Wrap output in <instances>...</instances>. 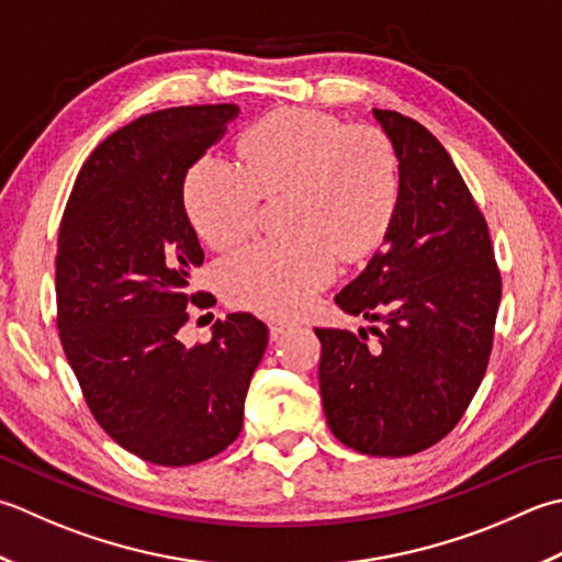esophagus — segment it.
Masks as SVG:
<instances>
[{"label":"esophagus","mask_w":562,"mask_h":562,"mask_svg":"<svg viewBox=\"0 0 562 562\" xmlns=\"http://www.w3.org/2000/svg\"><path fill=\"white\" fill-rule=\"evenodd\" d=\"M294 324H296V318H292V316H284V314H272V316H268V326H270V334H272V336L282 334L284 328H290V326H294Z\"/></svg>","instance_id":"34e87169"}]
</instances>
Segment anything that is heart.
I'll return each mask as SVG.
<instances>
[{
    "label": "heart",
    "mask_w": 562,
    "mask_h": 562,
    "mask_svg": "<svg viewBox=\"0 0 562 562\" xmlns=\"http://www.w3.org/2000/svg\"><path fill=\"white\" fill-rule=\"evenodd\" d=\"M240 160L202 156L187 170L182 202L209 246L252 234L260 196H282L290 234L262 238L218 266L231 304L294 312L334 280L338 252L366 256L387 234L402 194V162L380 126L344 124L312 109H280L240 136Z\"/></svg>",
    "instance_id": "b5f03b06"
}]
</instances>
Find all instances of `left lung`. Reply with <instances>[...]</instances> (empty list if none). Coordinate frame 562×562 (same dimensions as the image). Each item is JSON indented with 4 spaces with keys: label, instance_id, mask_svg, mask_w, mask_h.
<instances>
[{
    "label": "left lung",
    "instance_id": "8db88e82",
    "mask_svg": "<svg viewBox=\"0 0 562 562\" xmlns=\"http://www.w3.org/2000/svg\"><path fill=\"white\" fill-rule=\"evenodd\" d=\"M372 114L400 153V206L336 304L375 322L378 338L316 328L318 387L340 443L402 458L463 419L490 362L502 278L485 216L441 140L400 112Z\"/></svg>",
    "mask_w": 562,
    "mask_h": 562
}]
</instances>
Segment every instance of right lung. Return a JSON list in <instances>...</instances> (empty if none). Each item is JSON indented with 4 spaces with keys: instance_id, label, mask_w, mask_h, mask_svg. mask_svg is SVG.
<instances>
[{
    "instance_id": "obj_1",
    "label": "right lung",
    "mask_w": 562,
    "mask_h": 562,
    "mask_svg": "<svg viewBox=\"0 0 562 562\" xmlns=\"http://www.w3.org/2000/svg\"><path fill=\"white\" fill-rule=\"evenodd\" d=\"M238 116L236 104L172 106L114 131L85 160L65 206L58 331L92 416L148 463L194 465L236 441L268 326L228 314L212 340L178 331L204 250L184 212V175Z\"/></svg>"
}]
</instances>
